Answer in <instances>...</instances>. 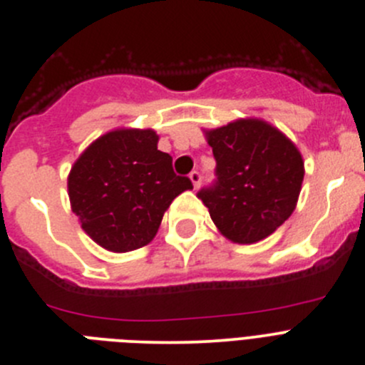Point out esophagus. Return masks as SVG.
<instances>
[{
    "instance_id": "1",
    "label": "esophagus",
    "mask_w": 365,
    "mask_h": 365,
    "mask_svg": "<svg viewBox=\"0 0 365 365\" xmlns=\"http://www.w3.org/2000/svg\"><path fill=\"white\" fill-rule=\"evenodd\" d=\"M189 178H190V182H192L194 189H197V187L201 185V173L200 171H192L189 175Z\"/></svg>"
}]
</instances>
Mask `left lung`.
Instances as JSON below:
<instances>
[{"label": "left lung", "mask_w": 365, "mask_h": 365, "mask_svg": "<svg viewBox=\"0 0 365 365\" xmlns=\"http://www.w3.org/2000/svg\"><path fill=\"white\" fill-rule=\"evenodd\" d=\"M215 180L197 197L226 239L251 244L271 235L294 212L303 158L277 128L258 119L207 132Z\"/></svg>", "instance_id": "obj_1"}]
</instances>
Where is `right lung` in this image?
I'll list each match as a JSON object with an SVG mask.
<instances>
[{
	"label": "right lung",
	"instance_id": "1",
	"mask_svg": "<svg viewBox=\"0 0 365 365\" xmlns=\"http://www.w3.org/2000/svg\"><path fill=\"white\" fill-rule=\"evenodd\" d=\"M157 143L153 130H115L91 144L71 169V207L105 250L125 253L146 246L171 201L192 189Z\"/></svg>",
	"mask_w": 365,
	"mask_h": 365
}]
</instances>
